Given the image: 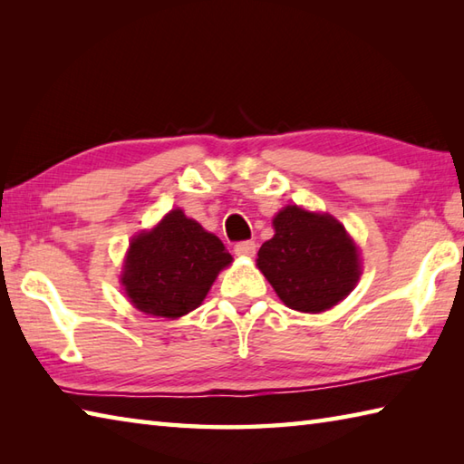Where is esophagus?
<instances>
[{
  "mask_svg": "<svg viewBox=\"0 0 464 464\" xmlns=\"http://www.w3.org/2000/svg\"><path fill=\"white\" fill-rule=\"evenodd\" d=\"M235 255H239V257H253L255 251H257V245H255V241H241L233 247Z\"/></svg>",
  "mask_w": 464,
  "mask_h": 464,
  "instance_id": "34e87169",
  "label": "esophagus"
}]
</instances>
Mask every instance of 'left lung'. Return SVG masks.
I'll return each mask as SVG.
<instances>
[{
    "label": "left lung",
    "mask_w": 464,
    "mask_h": 464,
    "mask_svg": "<svg viewBox=\"0 0 464 464\" xmlns=\"http://www.w3.org/2000/svg\"><path fill=\"white\" fill-rule=\"evenodd\" d=\"M275 235L257 253V267L287 307L323 313L361 277L357 245L329 213L287 205L273 219Z\"/></svg>",
    "instance_id": "left-lung-1"
}]
</instances>
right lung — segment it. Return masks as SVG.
<instances>
[{
  "instance_id": "right-lung-1",
  "label": "right lung",
  "mask_w": 464,
  "mask_h": 464,
  "mask_svg": "<svg viewBox=\"0 0 464 464\" xmlns=\"http://www.w3.org/2000/svg\"><path fill=\"white\" fill-rule=\"evenodd\" d=\"M231 261L219 237L173 209L151 231L131 239L121 285L140 311L177 319L199 307Z\"/></svg>"
}]
</instances>
